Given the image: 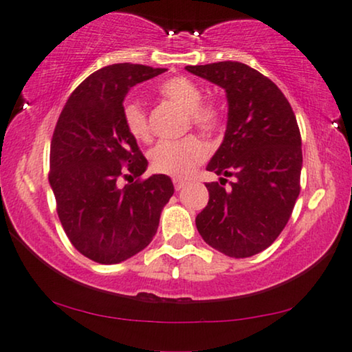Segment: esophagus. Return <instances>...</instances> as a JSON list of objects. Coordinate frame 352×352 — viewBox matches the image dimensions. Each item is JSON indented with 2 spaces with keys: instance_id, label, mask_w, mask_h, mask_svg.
Masks as SVG:
<instances>
[{
  "instance_id": "obj_1",
  "label": "esophagus",
  "mask_w": 352,
  "mask_h": 352,
  "mask_svg": "<svg viewBox=\"0 0 352 352\" xmlns=\"http://www.w3.org/2000/svg\"><path fill=\"white\" fill-rule=\"evenodd\" d=\"M173 184H175V189L176 190H181V189H184V187L187 186V181H184V179H173Z\"/></svg>"
}]
</instances>
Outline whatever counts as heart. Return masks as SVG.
<instances>
[{"label": "heart", "mask_w": 352, "mask_h": 352, "mask_svg": "<svg viewBox=\"0 0 352 352\" xmlns=\"http://www.w3.org/2000/svg\"><path fill=\"white\" fill-rule=\"evenodd\" d=\"M158 93L184 107L189 112L192 124L200 131L214 133L223 123V113L218 105L211 100H204V91L200 86L186 76H173L163 81L158 86ZM123 123L136 141L151 139L148 118L141 104L126 102L123 105ZM208 155V146L197 136H186L177 141H162L152 148L151 168L158 175L186 179Z\"/></svg>", "instance_id": "obj_1"}]
</instances>
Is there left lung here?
<instances>
[{
	"instance_id": "obj_1",
	"label": "left lung",
	"mask_w": 352,
	"mask_h": 352,
	"mask_svg": "<svg viewBox=\"0 0 352 352\" xmlns=\"http://www.w3.org/2000/svg\"><path fill=\"white\" fill-rule=\"evenodd\" d=\"M187 72L226 89L224 141L206 170L236 177L208 182V205L195 218L201 239L230 258H248L274 243L300 195L301 134L277 85L242 62L187 65Z\"/></svg>"
}]
</instances>
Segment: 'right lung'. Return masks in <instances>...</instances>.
Wrapping results in <instances>:
<instances>
[{
	"instance_id": "right-lung-1",
	"label": "right lung",
	"mask_w": 352,
	"mask_h": 352,
	"mask_svg": "<svg viewBox=\"0 0 352 352\" xmlns=\"http://www.w3.org/2000/svg\"><path fill=\"white\" fill-rule=\"evenodd\" d=\"M165 70L104 67L70 94L57 120L47 175L56 210L72 245L96 263H122L146 248L175 192L165 175L142 179L147 160L123 123L128 89ZM122 179L132 182L122 188Z\"/></svg>"
}]
</instances>
